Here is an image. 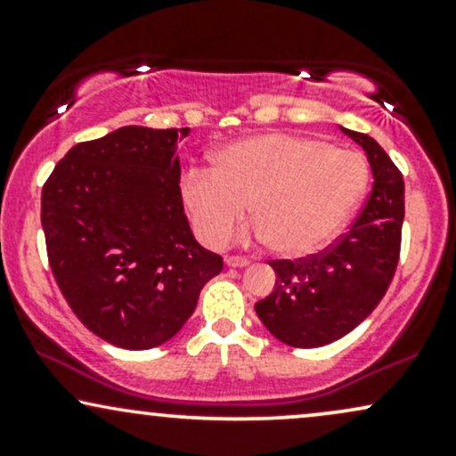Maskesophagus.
Returning a JSON list of instances; mask_svg holds the SVG:
<instances>
[{
    "mask_svg": "<svg viewBox=\"0 0 456 456\" xmlns=\"http://www.w3.org/2000/svg\"><path fill=\"white\" fill-rule=\"evenodd\" d=\"M224 264H227L229 268H244V265H248V259L238 257V255H229V257L224 259Z\"/></svg>",
    "mask_w": 456,
    "mask_h": 456,
    "instance_id": "1",
    "label": "esophagus"
}]
</instances>
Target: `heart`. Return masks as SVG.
Returning <instances> with one entry per match:
<instances>
[{
  "label": "heart",
  "instance_id": "1",
  "mask_svg": "<svg viewBox=\"0 0 456 456\" xmlns=\"http://www.w3.org/2000/svg\"><path fill=\"white\" fill-rule=\"evenodd\" d=\"M369 186L362 154L305 134H259L224 145L210 169L182 177V201L203 242L218 246L242 221L282 257L332 242Z\"/></svg>",
  "mask_w": 456,
  "mask_h": 456
}]
</instances>
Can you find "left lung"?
<instances>
[{
    "label": "left lung",
    "mask_w": 456,
    "mask_h": 456,
    "mask_svg": "<svg viewBox=\"0 0 456 456\" xmlns=\"http://www.w3.org/2000/svg\"><path fill=\"white\" fill-rule=\"evenodd\" d=\"M373 169V191L349 232L315 255L274 259V291L255 305L270 334L291 347H322L362 323L395 279L405 216L399 167L373 137L343 128Z\"/></svg>",
    "instance_id": "8db88e82"
}]
</instances>
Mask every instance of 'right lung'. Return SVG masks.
<instances>
[{
  "label": "right lung",
  "mask_w": 456,
  "mask_h": 456,
  "mask_svg": "<svg viewBox=\"0 0 456 456\" xmlns=\"http://www.w3.org/2000/svg\"><path fill=\"white\" fill-rule=\"evenodd\" d=\"M188 128L124 126L77 143L43 186L46 255L68 306L124 349L180 332L223 257L188 227L177 143Z\"/></svg>",
  "instance_id": "right-lung-1"
}]
</instances>
